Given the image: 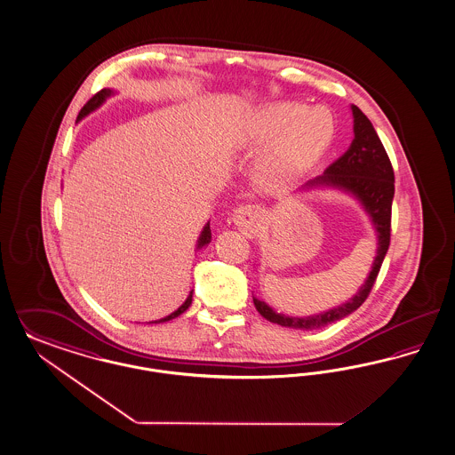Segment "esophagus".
<instances>
[{
  "label": "esophagus",
  "mask_w": 455,
  "mask_h": 455,
  "mask_svg": "<svg viewBox=\"0 0 455 455\" xmlns=\"http://www.w3.org/2000/svg\"><path fill=\"white\" fill-rule=\"evenodd\" d=\"M234 221L240 230L245 234L253 235L259 230V221H260V210L255 204H243L238 210H235Z\"/></svg>",
  "instance_id": "esophagus-1"
}]
</instances>
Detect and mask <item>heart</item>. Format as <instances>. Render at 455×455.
<instances>
[{"mask_svg":"<svg viewBox=\"0 0 455 455\" xmlns=\"http://www.w3.org/2000/svg\"><path fill=\"white\" fill-rule=\"evenodd\" d=\"M334 132L330 112L306 109L296 102H277L251 116L245 141L264 146L259 170L267 181L291 185L300 180L328 149Z\"/></svg>","mask_w":455,"mask_h":455,"instance_id":"1","label":"heart"}]
</instances>
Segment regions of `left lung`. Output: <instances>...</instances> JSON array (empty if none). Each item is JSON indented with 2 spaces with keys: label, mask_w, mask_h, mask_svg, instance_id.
Masks as SVG:
<instances>
[{
  "label": "left lung",
  "mask_w": 455,
  "mask_h": 455,
  "mask_svg": "<svg viewBox=\"0 0 455 455\" xmlns=\"http://www.w3.org/2000/svg\"><path fill=\"white\" fill-rule=\"evenodd\" d=\"M351 109L355 117V127H353L355 140L351 142L349 149L343 156L328 166L324 174L314 178L313 181H309L306 187H334V188L345 189L360 200V204L364 206L366 213L373 221L376 235H378L375 262L366 283L361 285L356 296L326 313L314 314L307 317H291L285 314L275 313L270 306H267L264 300L253 298L257 311L262 314L267 321L281 324L283 328L302 331L317 330L356 311L370 296L375 285L378 272L383 264V259L390 247L392 202L395 195V174H393L392 163L370 119L356 106H351Z\"/></svg>",
  "instance_id": "8db88e82"
}]
</instances>
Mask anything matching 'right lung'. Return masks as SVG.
<instances>
[{"label":"right lung","mask_w":455,"mask_h":455,"mask_svg":"<svg viewBox=\"0 0 455 455\" xmlns=\"http://www.w3.org/2000/svg\"><path fill=\"white\" fill-rule=\"evenodd\" d=\"M112 94V91L110 89H102V91H99L97 94L80 109L79 116H77V121H80L82 117H85L87 114H91L92 110L97 109L109 95ZM212 242V230H210V223H206L204 225V232H202V235H200V238H198V249H202L204 245H206V243H210ZM191 300H193V291L189 292L188 298H187V300L174 311V313L170 314V315H166V317H163V319H159V321H153V323H164V321H170V319H174V317H178L180 314L185 313L187 309L189 307V304H191Z\"/></svg>","instance_id":"1"}]
</instances>
